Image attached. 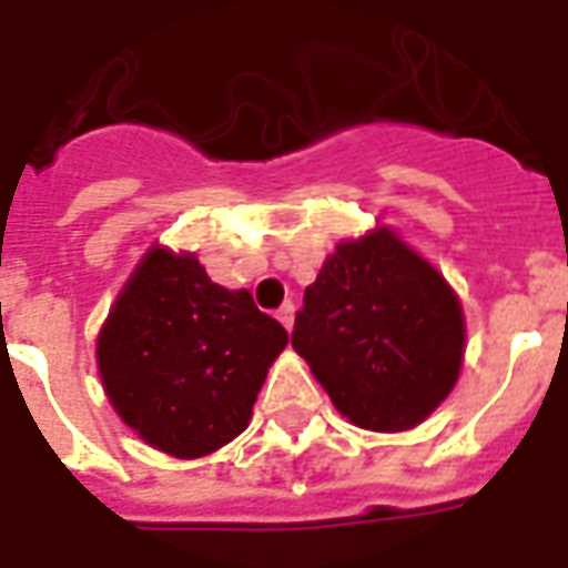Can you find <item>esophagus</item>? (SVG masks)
Returning <instances> with one entry per match:
<instances>
[{
    "label": "esophagus",
    "mask_w": 568,
    "mask_h": 568,
    "mask_svg": "<svg viewBox=\"0 0 568 568\" xmlns=\"http://www.w3.org/2000/svg\"><path fill=\"white\" fill-rule=\"evenodd\" d=\"M276 320L283 322L285 332H292V325H295V304H283V307L276 310Z\"/></svg>",
    "instance_id": "34e87169"
}]
</instances>
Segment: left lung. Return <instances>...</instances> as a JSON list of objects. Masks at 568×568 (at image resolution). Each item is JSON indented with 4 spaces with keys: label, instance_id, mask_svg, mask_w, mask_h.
I'll return each instance as SVG.
<instances>
[{
    "label": "left lung",
    "instance_id": "1",
    "mask_svg": "<svg viewBox=\"0 0 568 568\" xmlns=\"http://www.w3.org/2000/svg\"><path fill=\"white\" fill-rule=\"evenodd\" d=\"M292 346L353 426L407 432L459 381L463 304L432 261L377 224L322 261Z\"/></svg>",
    "mask_w": 568,
    "mask_h": 568
}]
</instances>
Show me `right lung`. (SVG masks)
Wrapping results in <instances>:
<instances>
[{"instance_id": "obj_1", "label": "right lung", "mask_w": 568, "mask_h": 568, "mask_svg": "<svg viewBox=\"0 0 568 568\" xmlns=\"http://www.w3.org/2000/svg\"><path fill=\"white\" fill-rule=\"evenodd\" d=\"M285 344L246 288L212 283L194 252L151 246L97 334V368L115 414L149 447L200 459L248 426Z\"/></svg>"}]
</instances>
